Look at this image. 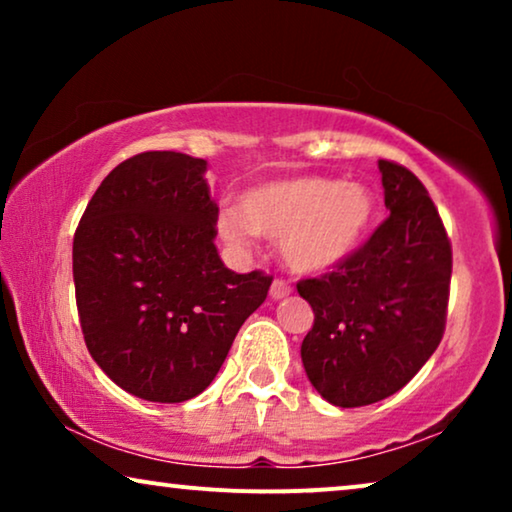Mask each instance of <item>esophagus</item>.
<instances>
[{"mask_svg":"<svg viewBox=\"0 0 512 512\" xmlns=\"http://www.w3.org/2000/svg\"><path fill=\"white\" fill-rule=\"evenodd\" d=\"M291 293V284L284 282V279H275L270 286V298L272 300H282Z\"/></svg>","mask_w":512,"mask_h":512,"instance_id":"34e87169","label":"esophagus"}]
</instances>
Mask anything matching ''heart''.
Returning <instances> with one entry per match:
<instances>
[{
	"label": "heart",
	"mask_w": 512,
	"mask_h": 512,
	"mask_svg": "<svg viewBox=\"0 0 512 512\" xmlns=\"http://www.w3.org/2000/svg\"><path fill=\"white\" fill-rule=\"evenodd\" d=\"M373 219L375 198L368 186L307 174L249 188L237 212L226 209L216 228L233 247H247L254 233L279 240L286 268L319 275L361 247Z\"/></svg>",
	"instance_id": "b5f03b06"
}]
</instances>
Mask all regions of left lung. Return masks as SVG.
Masks as SVG:
<instances>
[{
  "label": "left lung",
  "instance_id": "left-lung-1",
  "mask_svg": "<svg viewBox=\"0 0 512 512\" xmlns=\"http://www.w3.org/2000/svg\"><path fill=\"white\" fill-rule=\"evenodd\" d=\"M377 167L389 219L333 272L298 284L314 312L300 359L312 387L338 408L403 389L445 328L452 249L438 209L403 165Z\"/></svg>",
  "mask_w": 512,
  "mask_h": 512
}]
</instances>
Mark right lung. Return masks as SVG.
<instances>
[{
	"label": "right lung",
	"instance_id": "obj_1",
	"mask_svg": "<svg viewBox=\"0 0 512 512\" xmlns=\"http://www.w3.org/2000/svg\"><path fill=\"white\" fill-rule=\"evenodd\" d=\"M207 160L146 151L114 167L74 235L83 338L111 382L153 403L205 391L272 277L216 251Z\"/></svg>",
	"mask_w": 512,
	"mask_h": 512
}]
</instances>
